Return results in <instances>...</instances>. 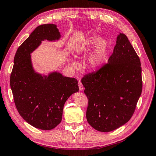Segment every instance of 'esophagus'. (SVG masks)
<instances>
[{"label": "esophagus", "instance_id": "obj_1", "mask_svg": "<svg viewBox=\"0 0 156 156\" xmlns=\"http://www.w3.org/2000/svg\"><path fill=\"white\" fill-rule=\"evenodd\" d=\"M78 85H79V90L80 91H83L84 87H83V85L82 84V83H81V81H79Z\"/></svg>", "mask_w": 156, "mask_h": 156}]
</instances>
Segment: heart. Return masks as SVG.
Here are the masks:
<instances>
[{
  "label": "heart",
  "instance_id": "b5f03b06",
  "mask_svg": "<svg viewBox=\"0 0 156 156\" xmlns=\"http://www.w3.org/2000/svg\"><path fill=\"white\" fill-rule=\"evenodd\" d=\"M95 46L96 47L88 58V66L91 69L100 68L107 62L111 51L110 42L105 37L100 38L98 36H93L79 44L75 49L77 53L81 54L92 49ZM69 63L75 68L79 67L78 62L73 59L69 60Z\"/></svg>",
  "mask_w": 156,
  "mask_h": 156
}]
</instances>
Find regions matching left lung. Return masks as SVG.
I'll return each mask as SVG.
<instances>
[{
    "instance_id": "obj_1",
    "label": "left lung",
    "mask_w": 156,
    "mask_h": 156,
    "mask_svg": "<svg viewBox=\"0 0 156 156\" xmlns=\"http://www.w3.org/2000/svg\"><path fill=\"white\" fill-rule=\"evenodd\" d=\"M141 72L137 54L120 33L107 64L81 80L88 100L87 119L93 128L111 131L130 120L142 92Z\"/></svg>"
}]
</instances>
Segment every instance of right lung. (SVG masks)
I'll return each mask as SVG.
<instances>
[{
    "mask_svg": "<svg viewBox=\"0 0 156 156\" xmlns=\"http://www.w3.org/2000/svg\"><path fill=\"white\" fill-rule=\"evenodd\" d=\"M60 37L56 25L36 27L17 49L10 75V87L19 113L27 123L43 130L53 129L60 123L65 102L79 91L76 79L64 77L56 71L42 75L33 68L30 54L41 41H55Z\"/></svg>",
    "mask_w": 156,
    "mask_h": 156,
    "instance_id": "obj_1",
    "label": "right lung"
}]
</instances>
